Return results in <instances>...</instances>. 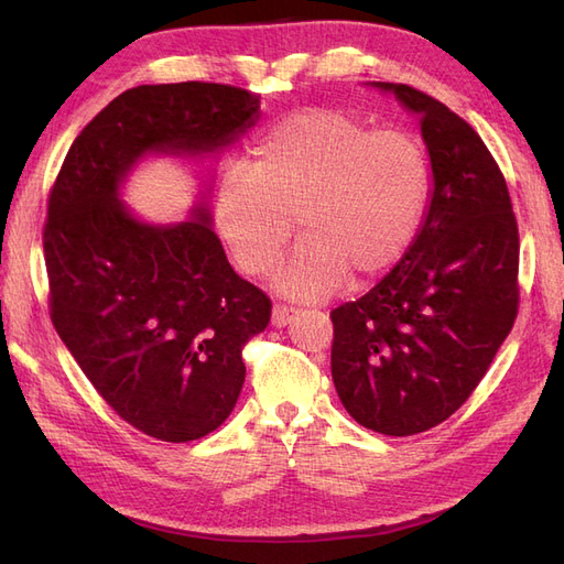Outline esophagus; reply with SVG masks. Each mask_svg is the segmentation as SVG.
Segmentation results:
<instances>
[{
  "mask_svg": "<svg viewBox=\"0 0 564 564\" xmlns=\"http://www.w3.org/2000/svg\"><path fill=\"white\" fill-rule=\"evenodd\" d=\"M296 315L299 311L289 308V305H272V324H275V327H286Z\"/></svg>",
  "mask_w": 564,
  "mask_h": 564,
  "instance_id": "1",
  "label": "esophagus"
}]
</instances>
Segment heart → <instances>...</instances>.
<instances>
[{"label":"heart","instance_id":"b5f03b06","mask_svg":"<svg viewBox=\"0 0 564 564\" xmlns=\"http://www.w3.org/2000/svg\"><path fill=\"white\" fill-rule=\"evenodd\" d=\"M431 172L421 143L400 129H371L336 108L282 117L230 164L214 193L220 240L249 275H268L294 235L303 240L280 268L282 294L317 301L346 282L381 278L414 242Z\"/></svg>","mask_w":564,"mask_h":564}]
</instances>
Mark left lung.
Masks as SVG:
<instances>
[{
    "label": "left lung",
    "mask_w": 564,
    "mask_h": 564,
    "mask_svg": "<svg viewBox=\"0 0 564 564\" xmlns=\"http://www.w3.org/2000/svg\"><path fill=\"white\" fill-rule=\"evenodd\" d=\"M369 87L419 115L433 187L398 265L332 313V379L357 423L404 437L449 419L513 329L520 240L501 169L473 127L406 84Z\"/></svg>",
    "instance_id": "8db88e82"
}]
</instances>
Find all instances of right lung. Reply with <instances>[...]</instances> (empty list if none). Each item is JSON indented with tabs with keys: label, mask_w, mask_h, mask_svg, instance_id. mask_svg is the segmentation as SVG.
I'll use <instances>...</instances> for the list:
<instances>
[{
	"label": "right lung",
	"mask_w": 564,
	"mask_h": 564,
	"mask_svg": "<svg viewBox=\"0 0 564 564\" xmlns=\"http://www.w3.org/2000/svg\"><path fill=\"white\" fill-rule=\"evenodd\" d=\"M259 117V96L226 84H141L82 129L51 191V319L104 400L150 437L199 440L230 416L270 299L228 263L207 185L176 224L135 216L122 191L148 158L218 160Z\"/></svg>",
	"instance_id": "right-lung-1"
}]
</instances>
